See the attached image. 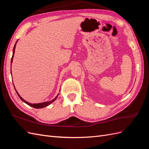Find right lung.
<instances>
[{
	"instance_id": "obj_1",
	"label": "right lung",
	"mask_w": 149,
	"mask_h": 149,
	"mask_svg": "<svg viewBox=\"0 0 149 149\" xmlns=\"http://www.w3.org/2000/svg\"><path fill=\"white\" fill-rule=\"evenodd\" d=\"M17 42H16V43H17ZM15 47H16V44H15V45H14V47H13V55H12V60H11V65H12V61H13V56H14V54H15ZM11 74H12V71H11ZM14 86V85H13ZM15 88V87H14ZM15 91H16V92H17V94H18V97H19L20 98V99H21L23 102H24V103H26V104H28V105H29V106H31V107H34V108H35V109H41V108H44V107H47V106H48V105H49L50 104H52L53 102H54L55 100H56V99H57V96L58 95V94L56 96L55 98L53 99V100H52L51 101H49V102H42V103H40V104H31V103H29V102H26V100H24L22 97L20 96L19 95V94L18 93V92L17 91V90L15 89Z\"/></svg>"
}]
</instances>
